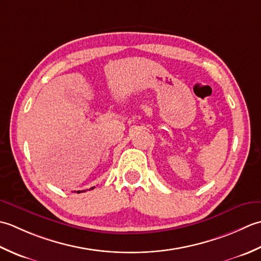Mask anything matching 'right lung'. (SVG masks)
I'll return each instance as SVG.
<instances>
[{
  "mask_svg": "<svg viewBox=\"0 0 261 261\" xmlns=\"http://www.w3.org/2000/svg\"><path fill=\"white\" fill-rule=\"evenodd\" d=\"M93 188H94V187H92L91 189H93ZM83 191H84V190H82V191H77V193H83Z\"/></svg>",
  "mask_w": 261,
  "mask_h": 261,
  "instance_id": "add662e5",
  "label": "right lung"
}]
</instances>
